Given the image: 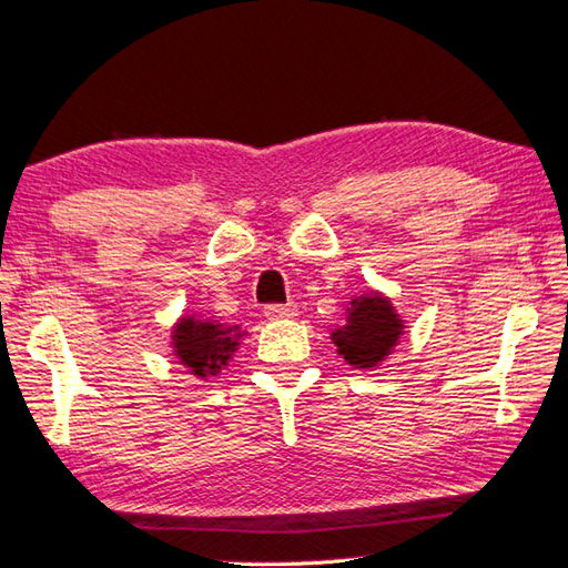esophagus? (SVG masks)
Returning <instances> with one entry per match:
<instances>
[{
    "instance_id": "1",
    "label": "esophagus",
    "mask_w": 568,
    "mask_h": 568,
    "mask_svg": "<svg viewBox=\"0 0 568 568\" xmlns=\"http://www.w3.org/2000/svg\"><path fill=\"white\" fill-rule=\"evenodd\" d=\"M264 316L270 321H282V318H294L296 306L294 304H270L264 306Z\"/></svg>"
}]
</instances>
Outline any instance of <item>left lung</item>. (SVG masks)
Returning a JSON list of instances; mask_svg holds the SVG:
<instances>
[{
    "instance_id": "obj_1",
    "label": "left lung",
    "mask_w": 568,
    "mask_h": 568,
    "mask_svg": "<svg viewBox=\"0 0 568 568\" xmlns=\"http://www.w3.org/2000/svg\"><path fill=\"white\" fill-rule=\"evenodd\" d=\"M333 343L345 363L353 367H375L389 355L392 345L402 335V321L387 298L369 294L355 298L348 326L333 331Z\"/></svg>"
}]
</instances>
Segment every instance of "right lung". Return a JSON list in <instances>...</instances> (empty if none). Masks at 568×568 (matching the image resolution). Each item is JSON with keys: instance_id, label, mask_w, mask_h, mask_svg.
<instances>
[{"instance_id": "add662e5", "label": "right lung", "mask_w": 568, "mask_h": 568, "mask_svg": "<svg viewBox=\"0 0 568 568\" xmlns=\"http://www.w3.org/2000/svg\"><path fill=\"white\" fill-rule=\"evenodd\" d=\"M237 338L240 333L225 328L223 323L181 318L173 331V348L193 375L205 377L220 373V367L227 365L230 355L237 348Z\"/></svg>"}]
</instances>
